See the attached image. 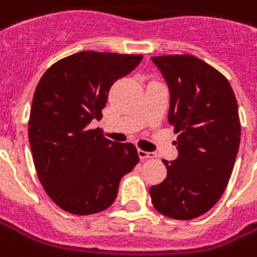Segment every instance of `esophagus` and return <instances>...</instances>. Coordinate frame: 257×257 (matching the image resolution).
Instances as JSON below:
<instances>
[{
	"instance_id": "1",
	"label": "esophagus",
	"mask_w": 257,
	"mask_h": 257,
	"mask_svg": "<svg viewBox=\"0 0 257 257\" xmlns=\"http://www.w3.org/2000/svg\"><path fill=\"white\" fill-rule=\"evenodd\" d=\"M137 154L140 156V159H154V158H156V154H154V152H147V151L143 150L137 151Z\"/></svg>"
}]
</instances>
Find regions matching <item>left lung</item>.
<instances>
[{"label": "left lung", "instance_id": "left-lung-1", "mask_svg": "<svg viewBox=\"0 0 257 257\" xmlns=\"http://www.w3.org/2000/svg\"><path fill=\"white\" fill-rule=\"evenodd\" d=\"M170 87L168 121L178 133L179 156L167 176L152 186L156 210L175 220H193L218 202L232 175L241 125L229 81L193 55L152 56Z\"/></svg>", "mask_w": 257, "mask_h": 257}]
</instances>
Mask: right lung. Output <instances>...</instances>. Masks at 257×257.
<instances>
[{"mask_svg": "<svg viewBox=\"0 0 257 257\" xmlns=\"http://www.w3.org/2000/svg\"><path fill=\"white\" fill-rule=\"evenodd\" d=\"M142 59L82 51L55 62L37 83L28 121L33 164L48 197L67 213L106 210L139 163L132 143L110 142L89 124L102 117L111 85Z\"/></svg>", "mask_w": 257, "mask_h": 257, "instance_id": "obj_1", "label": "right lung"}]
</instances>
